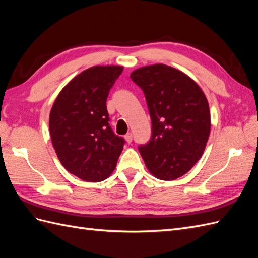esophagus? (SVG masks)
I'll use <instances>...</instances> for the list:
<instances>
[{"instance_id":"obj_1","label":"esophagus","mask_w":258,"mask_h":258,"mask_svg":"<svg viewBox=\"0 0 258 258\" xmlns=\"http://www.w3.org/2000/svg\"><path fill=\"white\" fill-rule=\"evenodd\" d=\"M132 138H134V136H132V134L131 132H128V134L124 136V139H126V141L128 142V143H131L132 142Z\"/></svg>"}]
</instances>
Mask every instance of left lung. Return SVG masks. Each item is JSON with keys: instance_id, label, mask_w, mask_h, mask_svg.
Instances as JSON below:
<instances>
[{"instance_id": "1", "label": "left lung", "mask_w": 258, "mask_h": 258, "mask_svg": "<svg viewBox=\"0 0 258 258\" xmlns=\"http://www.w3.org/2000/svg\"><path fill=\"white\" fill-rule=\"evenodd\" d=\"M130 77L143 90L152 120L150 141L139 152L153 175L176 179L204 154L211 128L208 100L190 77L165 64L140 68Z\"/></svg>"}]
</instances>
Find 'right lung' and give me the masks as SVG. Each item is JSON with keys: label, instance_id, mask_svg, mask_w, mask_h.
Returning a JSON list of instances; mask_svg holds the SVG:
<instances>
[{"label": "right lung", "instance_id": "right-lung-1", "mask_svg": "<svg viewBox=\"0 0 258 258\" xmlns=\"http://www.w3.org/2000/svg\"><path fill=\"white\" fill-rule=\"evenodd\" d=\"M122 67H92L61 90L51 107L49 131L60 162L86 182L111 175L124 140L112 130L106 99Z\"/></svg>", "mask_w": 258, "mask_h": 258}]
</instances>
